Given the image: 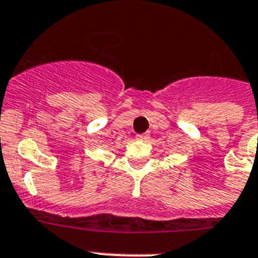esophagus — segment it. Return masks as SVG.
I'll return each mask as SVG.
<instances>
[{
	"instance_id": "esophagus-1",
	"label": "esophagus",
	"mask_w": 258,
	"mask_h": 258,
	"mask_svg": "<svg viewBox=\"0 0 258 258\" xmlns=\"http://www.w3.org/2000/svg\"><path fill=\"white\" fill-rule=\"evenodd\" d=\"M136 139H138V140H140V141H146L148 139H149V135H148V134L138 135V136H136Z\"/></svg>"
}]
</instances>
